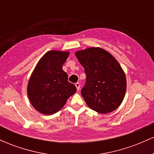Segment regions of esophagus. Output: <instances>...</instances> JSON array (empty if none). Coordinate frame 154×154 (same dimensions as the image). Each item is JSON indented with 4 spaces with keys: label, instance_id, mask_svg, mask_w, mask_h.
Listing matches in <instances>:
<instances>
[{
    "label": "esophagus",
    "instance_id": "34e87169",
    "mask_svg": "<svg viewBox=\"0 0 154 154\" xmlns=\"http://www.w3.org/2000/svg\"><path fill=\"white\" fill-rule=\"evenodd\" d=\"M75 86H76V88H77V91H79V89H80V84H79V82L75 83Z\"/></svg>",
    "mask_w": 154,
    "mask_h": 154
}]
</instances>
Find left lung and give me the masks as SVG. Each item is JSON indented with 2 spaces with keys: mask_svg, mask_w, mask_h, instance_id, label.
<instances>
[{
  "mask_svg": "<svg viewBox=\"0 0 154 154\" xmlns=\"http://www.w3.org/2000/svg\"><path fill=\"white\" fill-rule=\"evenodd\" d=\"M75 56L86 74V84L81 94L87 105L100 114L117 109L127 89L126 76L117 60L100 47L78 51Z\"/></svg>",
  "mask_w": 154,
  "mask_h": 154,
  "instance_id": "8db88e82",
  "label": "left lung"
}]
</instances>
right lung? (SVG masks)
I'll return each mask as SVG.
<instances>
[{
	"label": "right lung",
	"mask_w": 154,
	"mask_h": 154,
	"mask_svg": "<svg viewBox=\"0 0 154 154\" xmlns=\"http://www.w3.org/2000/svg\"><path fill=\"white\" fill-rule=\"evenodd\" d=\"M69 55V51H48L39 60L29 77L26 88L28 98L41 114L51 115L61 110L68 98L77 92L62 69Z\"/></svg>",
	"instance_id": "add662e5"
}]
</instances>
